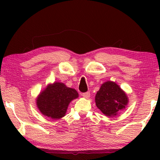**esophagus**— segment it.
I'll use <instances>...</instances> for the list:
<instances>
[{"label":"esophagus","mask_w":160,"mask_h":160,"mask_svg":"<svg viewBox=\"0 0 160 160\" xmlns=\"http://www.w3.org/2000/svg\"><path fill=\"white\" fill-rule=\"evenodd\" d=\"M82 96L85 98H88L90 97V93H89V92H84V93H82Z\"/></svg>","instance_id":"34e87169"}]
</instances>
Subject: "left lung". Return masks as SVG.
Masks as SVG:
<instances>
[{
  "label": "left lung",
  "mask_w": 160,
  "mask_h": 160,
  "mask_svg": "<svg viewBox=\"0 0 160 160\" xmlns=\"http://www.w3.org/2000/svg\"><path fill=\"white\" fill-rule=\"evenodd\" d=\"M95 103L103 114L113 117L125 108L128 98L119 85L108 81L101 85L96 94Z\"/></svg>",
  "instance_id": "left-lung-1"
}]
</instances>
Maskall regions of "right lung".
<instances>
[{"mask_svg":"<svg viewBox=\"0 0 160 160\" xmlns=\"http://www.w3.org/2000/svg\"><path fill=\"white\" fill-rule=\"evenodd\" d=\"M78 97L76 89L65 84L54 82L41 92L36 99V105L43 115L52 119H59L65 115L68 106Z\"/></svg>","mask_w":160,"mask_h":160,"instance_id":"right-lung-1","label":"right lung"}]
</instances>
